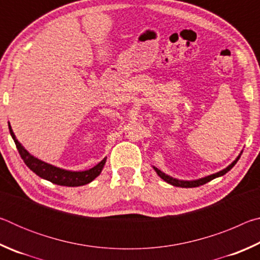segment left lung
Segmentation results:
<instances>
[{
  "mask_svg": "<svg viewBox=\"0 0 260 260\" xmlns=\"http://www.w3.org/2000/svg\"><path fill=\"white\" fill-rule=\"evenodd\" d=\"M242 155V151L239 153V156H237L234 160H233L230 165H228L227 167H225V169L219 171V172L217 173H213V174H210V175H206V177L204 178H200V179H196V180H179L177 178H173L171 177V175L169 174H165L162 171L158 170L157 167L152 166V169L155 170V172L158 174V177H159L160 179L164 180L165 182L172 184V186L174 187H181V188H192V187H199V186H202V184H204L206 182L211 181V180H213L215 178H219V177H222L223 174H226L228 171H231L233 169V166H234L237 160L240 159V157Z\"/></svg>",
  "mask_w": 260,
  "mask_h": 260,
  "instance_id": "1",
  "label": "left lung"
}]
</instances>
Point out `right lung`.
<instances>
[{"mask_svg":"<svg viewBox=\"0 0 260 260\" xmlns=\"http://www.w3.org/2000/svg\"><path fill=\"white\" fill-rule=\"evenodd\" d=\"M9 131H10L11 138L14 139L16 147L18 149L20 157L23 158V160L26 165L28 166L29 170H32L33 172L39 175V177L48 180L58 186H67V187H79L83 186L93 181L102 172L103 167L107 162V157H104L99 164H96L94 167H91L89 170L85 171H71V170H65L61 167H57L55 165H51L49 162H46L39 158L34 157L33 155L26 150L18 140H17L14 131L11 128L10 122H8Z\"/></svg>","mask_w":260,"mask_h":260,"instance_id":"obj_1","label":"right lung"}]
</instances>
